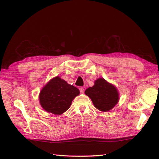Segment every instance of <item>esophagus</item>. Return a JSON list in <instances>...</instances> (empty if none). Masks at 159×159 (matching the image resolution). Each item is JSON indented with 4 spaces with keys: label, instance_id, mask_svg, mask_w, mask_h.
I'll return each instance as SVG.
<instances>
[{
    "label": "esophagus",
    "instance_id": "obj_1",
    "mask_svg": "<svg viewBox=\"0 0 159 159\" xmlns=\"http://www.w3.org/2000/svg\"><path fill=\"white\" fill-rule=\"evenodd\" d=\"M80 93H84V88H82V87L80 88Z\"/></svg>",
    "mask_w": 159,
    "mask_h": 159
}]
</instances>
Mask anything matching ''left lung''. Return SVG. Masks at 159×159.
I'll return each instance as SVG.
<instances>
[{
	"mask_svg": "<svg viewBox=\"0 0 159 159\" xmlns=\"http://www.w3.org/2000/svg\"><path fill=\"white\" fill-rule=\"evenodd\" d=\"M85 94L91 99L96 108L104 112L113 109L119 99L117 88L103 78L95 80L94 85L86 89Z\"/></svg>",
	"mask_w": 159,
	"mask_h": 159,
	"instance_id": "8db88e82",
	"label": "left lung"
}]
</instances>
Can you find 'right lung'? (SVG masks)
<instances>
[{
    "mask_svg": "<svg viewBox=\"0 0 159 159\" xmlns=\"http://www.w3.org/2000/svg\"><path fill=\"white\" fill-rule=\"evenodd\" d=\"M79 94L78 88L57 76L42 89L39 95L40 103L47 112L58 115L70 108L72 101Z\"/></svg>",
    "mask_w": 159,
    "mask_h": 159,
    "instance_id": "add662e5",
    "label": "right lung"
}]
</instances>
